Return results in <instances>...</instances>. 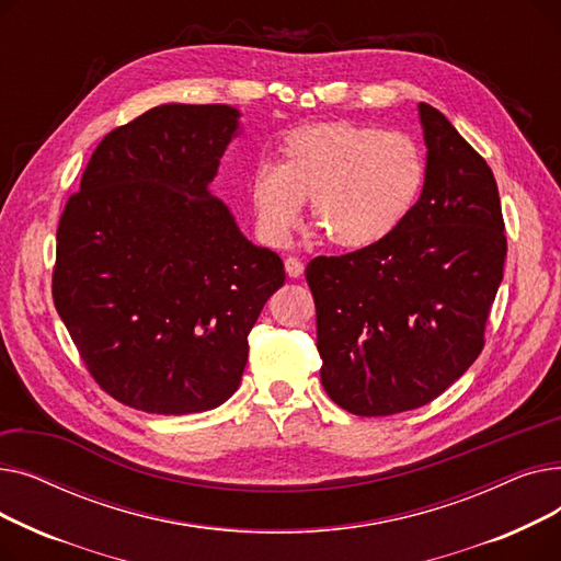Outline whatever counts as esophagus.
I'll use <instances>...</instances> for the list:
<instances>
[{"label":"esophagus","mask_w":561,"mask_h":561,"mask_svg":"<svg viewBox=\"0 0 561 561\" xmlns=\"http://www.w3.org/2000/svg\"><path fill=\"white\" fill-rule=\"evenodd\" d=\"M284 268H286L288 277H300L305 273V263L300 259H296V256H288L284 261Z\"/></svg>","instance_id":"obj_1"}]
</instances>
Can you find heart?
Here are the masks:
<instances>
[{"label": "heart", "mask_w": 561, "mask_h": 561, "mask_svg": "<svg viewBox=\"0 0 561 561\" xmlns=\"http://www.w3.org/2000/svg\"><path fill=\"white\" fill-rule=\"evenodd\" d=\"M425 184V157L402 131L316 123L288 131L277 165L252 172L250 202L261 236L286 245L309 202L311 222L341 250H366L402 225Z\"/></svg>", "instance_id": "1"}]
</instances>
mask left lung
<instances>
[{
    "instance_id": "left-lung-1",
    "label": "left lung",
    "mask_w": 561,
    "mask_h": 561,
    "mask_svg": "<svg viewBox=\"0 0 561 561\" xmlns=\"http://www.w3.org/2000/svg\"><path fill=\"white\" fill-rule=\"evenodd\" d=\"M425 184L381 243L316 256L320 381L357 416H391L432 402L484 347V325L507 256L497 186L486 161L448 117L421 102Z\"/></svg>"
}]
</instances>
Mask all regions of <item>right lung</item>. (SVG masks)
Wrapping results in <instances>:
<instances>
[{
	"label": "right lung",
	"mask_w": 561,
	"mask_h": 561,
	"mask_svg": "<svg viewBox=\"0 0 561 561\" xmlns=\"http://www.w3.org/2000/svg\"><path fill=\"white\" fill-rule=\"evenodd\" d=\"M227 104H161L102 138L56 229L51 296L98 385L147 414L216 409L284 263L209 184L239 134Z\"/></svg>",
	"instance_id": "1"
}]
</instances>
